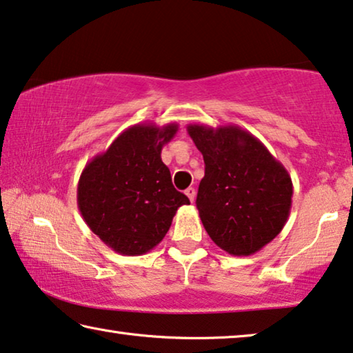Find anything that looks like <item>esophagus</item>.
<instances>
[{
    "label": "esophagus",
    "mask_w": 353,
    "mask_h": 353,
    "mask_svg": "<svg viewBox=\"0 0 353 353\" xmlns=\"http://www.w3.org/2000/svg\"><path fill=\"white\" fill-rule=\"evenodd\" d=\"M184 194L188 195V197H189V200H191V202H194V200H195V189H194V188H188L186 191H184Z\"/></svg>",
    "instance_id": "1"
}]
</instances>
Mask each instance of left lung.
<instances>
[{
  "label": "left lung",
  "instance_id": "obj_1",
  "mask_svg": "<svg viewBox=\"0 0 353 353\" xmlns=\"http://www.w3.org/2000/svg\"><path fill=\"white\" fill-rule=\"evenodd\" d=\"M205 161L197 208L205 230L230 256H251L284 229L294 184L257 137L235 124H189Z\"/></svg>",
  "mask_w": 353,
  "mask_h": 353
}]
</instances>
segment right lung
Here are the masks:
<instances>
[{
    "instance_id": "obj_1",
    "label": "right lung",
    "mask_w": 353,
    "mask_h": 353,
    "mask_svg": "<svg viewBox=\"0 0 353 353\" xmlns=\"http://www.w3.org/2000/svg\"><path fill=\"white\" fill-rule=\"evenodd\" d=\"M178 131L176 123L128 128L80 175L77 205L86 225L121 256H142L159 245L186 195L172 184L161 159L162 146Z\"/></svg>"
}]
</instances>
